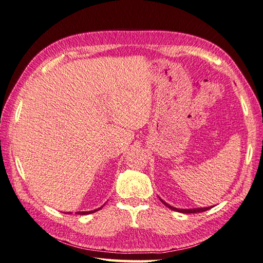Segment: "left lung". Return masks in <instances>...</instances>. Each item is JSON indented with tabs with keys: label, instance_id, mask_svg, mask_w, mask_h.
I'll return each mask as SVG.
<instances>
[{
	"label": "left lung",
	"instance_id": "obj_1",
	"mask_svg": "<svg viewBox=\"0 0 263 263\" xmlns=\"http://www.w3.org/2000/svg\"><path fill=\"white\" fill-rule=\"evenodd\" d=\"M160 198V197H159ZM160 201L166 206V208H169L170 210L172 211H176V212H179V213H184V214H192V213H202V212H205V211H209L210 209H212L213 206H211V208H200V209H177V208H173V206L169 205L168 203H165L164 201H162L160 198Z\"/></svg>",
	"mask_w": 263,
	"mask_h": 263
}]
</instances>
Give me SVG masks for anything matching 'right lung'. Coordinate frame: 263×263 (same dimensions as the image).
Returning a JSON list of instances; mask_svg holds the SVG:
<instances>
[{"label":"right lung","mask_w":263,"mask_h":263,"mask_svg":"<svg viewBox=\"0 0 263 263\" xmlns=\"http://www.w3.org/2000/svg\"><path fill=\"white\" fill-rule=\"evenodd\" d=\"M103 208V206H102ZM102 208H100V209H98V210H94V211H89V212H78V213H76V214H79V215H86V214H92V213H94V212H98L99 210H101ZM68 214H71V213H68Z\"/></svg>","instance_id":"1"}]
</instances>
